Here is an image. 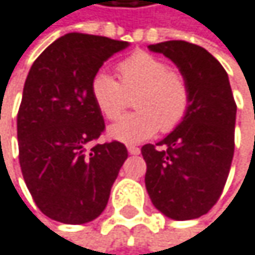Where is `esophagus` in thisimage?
Wrapping results in <instances>:
<instances>
[{
	"instance_id": "1",
	"label": "esophagus",
	"mask_w": 255,
	"mask_h": 255,
	"mask_svg": "<svg viewBox=\"0 0 255 255\" xmlns=\"http://www.w3.org/2000/svg\"><path fill=\"white\" fill-rule=\"evenodd\" d=\"M128 151H129L130 154H139V153H141L139 147H136V145H128Z\"/></svg>"
}]
</instances>
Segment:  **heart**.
<instances>
[{
	"label": "heart",
	"instance_id": "1",
	"mask_svg": "<svg viewBox=\"0 0 255 255\" xmlns=\"http://www.w3.org/2000/svg\"><path fill=\"white\" fill-rule=\"evenodd\" d=\"M120 82L107 72L93 78L90 91L96 108L113 120L133 98L135 113L120 117L108 128L113 139L135 144L151 138L159 129L170 132L186 117L191 91L186 79L159 57L136 52L125 58L119 67Z\"/></svg>",
	"mask_w": 255,
	"mask_h": 255
}]
</instances>
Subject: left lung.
<instances>
[{
    "label": "left lung",
    "instance_id": "8db88e82",
    "mask_svg": "<svg viewBox=\"0 0 255 255\" xmlns=\"http://www.w3.org/2000/svg\"><path fill=\"white\" fill-rule=\"evenodd\" d=\"M179 69L191 91L185 120L156 145L141 148L153 206L176 221L207 213L229 177L235 153L236 104L229 75L204 48L168 40L148 45Z\"/></svg>",
    "mask_w": 255,
    "mask_h": 255
}]
</instances>
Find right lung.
<instances>
[{
	"mask_svg": "<svg viewBox=\"0 0 255 255\" xmlns=\"http://www.w3.org/2000/svg\"><path fill=\"white\" fill-rule=\"evenodd\" d=\"M128 42L69 33L33 63L17 113L19 164L37 207L63 224H85L108 204L128 159L119 141L96 144L105 129L90 85Z\"/></svg>",
	"mask_w": 255,
	"mask_h": 255,
	"instance_id": "right-lung-1",
	"label": "right lung"
}]
</instances>
